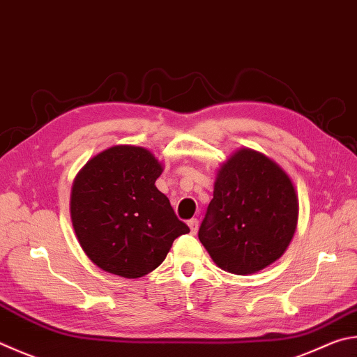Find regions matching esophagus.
Returning a JSON list of instances; mask_svg holds the SVG:
<instances>
[{
	"label": "esophagus",
	"mask_w": 357,
	"mask_h": 357,
	"mask_svg": "<svg viewBox=\"0 0 357 357\" xmlns=\"http://www.w3.org/2000/svg\"><path fill=\"white\" fill-rule=\"evenodd\" d=\"M187 225H189V228H190V231H192V234H197V231H198V220L197 218H190L189 222H187Z\"/></svg>",
	"instance_id": "34e87169"
}]
</instances>
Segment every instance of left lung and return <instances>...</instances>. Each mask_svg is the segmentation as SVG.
Listing matches in <instances>:
<instances>
[{"label": "left lung", "instance_id": "1", "mask_svg": "<svg viewBox=\"0 0 357 357\" xmlns=\"http://www.w3.org/2000/svg\"><path fill=\"white\" fill-rule=\"evenodd\" d=\"M296 222L298 198L286 172L243 148L220 168L198 237L220 268L251 275L284 255Z\"/></svg>", "mask_w": 357, "mask_h": 357}]
</instances>
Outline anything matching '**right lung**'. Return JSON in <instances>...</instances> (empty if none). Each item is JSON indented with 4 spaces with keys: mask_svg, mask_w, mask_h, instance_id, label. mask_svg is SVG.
Wrapping results in <instances>:
<instances>
[{
    "mask_svg": "<svg viewBox=\"0 0 357 357\" xmlns=\"http://www.w3.org/2000/svg\"><path fill=\"white\" fill-rule=\"evenodd\" d=\"M162 165L140 146L120 145L90 159L71 190V222L100 268L140 278L158 268L173 241L190 232L154 185Z\"/></svg>",
    "mask_w": 357,
    "mask_h": 357,
    "instance_id": "obj_1",
    "label": "right lung"
}]
</instances>
